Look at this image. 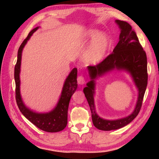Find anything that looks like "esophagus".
<instances>
[{
    "instance_id": "34e87169",
    "label": "esophagus",
    "mask_w": 159,
    "mask_h": 159,
    "mask_svg": "<svg viewBox=\"0 0 159 159\" xmlns=\"http://www.w3.org/2000/svg\"><path fill=\"white\" fill-rule=\"evenodd\" d=\"M77 81H78V83H79V84H80V85L84 84V83H85L84 77H83V76H79L77 79Z\"/></svg>"
}]
</instances>
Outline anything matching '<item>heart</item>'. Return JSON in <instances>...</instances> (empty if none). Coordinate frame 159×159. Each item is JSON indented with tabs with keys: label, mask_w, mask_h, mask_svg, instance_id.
I'll use <instances>...</instances> for the list:
<instances>
[{
	"label": "heart",
	"mask_w": 159,
	"mask_h": 159,
	"mask_svg": "<svg viewBox=\"0 0 159 159\" xmlns=\"http://www.w3.org/2000/svg\"><path fill=\"white\" fill-rule=\"evenodd\" d=\"M86 40L91 41L85 55V61L97 64L102 60L111 44L109 36L97 29H91L85 35Z\"/></svg>",
	"instance_id": "1"
}]
</instances>
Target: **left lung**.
<instances>
[{"instance_id": "1", "label": "left lung", "mask_w": 159, "mask_h": 159, "mask_svg": "<svg viewBox=\"0 0 159 159\" xmlns=\"http://www.w3.org/2000/svg\"><path fill=\"white\" fill-rule=\"evenodd\" d=\"M120 33L119 41L108 57L96 66H88L90 80L83 88L92 113L93 125L99 130H117L129 124L140 111L147 85V60L146 52L139 43L132 26L124 21L116 20ZM114 70H125L131 75L139 91V97L134 111L126 117L115 120H104L96 114L94 105L95 79Z\"/></svg>"}]
</instances>
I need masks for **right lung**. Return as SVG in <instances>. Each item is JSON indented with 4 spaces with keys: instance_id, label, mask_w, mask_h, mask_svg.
Returning a JSON list of instances; mask_svg holds the SVG:
<instances>
[{
    "instance_id": "1",
    "label": "right lung",
    "mask_w": 159,
    "mask_h": 159,
    "mask_svg": "<svg viewBox=\"0 0 159 159\" xmlns=\"http://www.w3.org/2000/svg\"><path fill=\"white\" fill-rule=\"evenodd\" d=\"M39 26L31 30L26 39L21 44L17 52V61L15 67V80L16 85V102L17 106L25 116L34 125L41 130L48 133H56L64 130L67 125V113L70 99L76 90L77 84V69L74 68L70 72L64 81L62 90L57 105L49 112L39 113L34 111L26 107L21 98L20 94V68L21 53L26 43Z\"/></svg>"
}]
</instances>
